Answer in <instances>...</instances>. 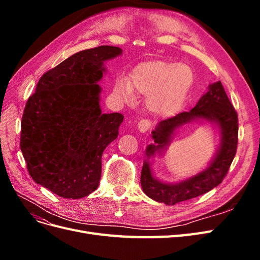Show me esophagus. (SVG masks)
<instances>
[{
	"instance_id": "esophagus-1",
	"label": "esophagus",
	"mask_w": 260,
	"mask_h": 260,
	"mask_svg": "<svg viewBox=\"0 0 260 260\" xmlns=\"http://www.w3.org/2000/svg\"><path fill=\"white\" fill-rule=\"evenodd\" d=\"M138 127V130L141 132V133H145L149 130V128H151V122H149L148 120L146 119H143V120H140L137 124Z\"/></svg>"
}]
</instances>
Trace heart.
Here are the masks:
<instances>
[{
	"instance_id": "b5f03b06",
	"label": "heart",
	"mask_w": 260,
	"mask_h": 260,
	"mask_svg": "<svg viewBox=\"0 0 260 260\" xmlns=\"http://www.w3.org/2000/svg\"><path fill=\"white\" fill-rule=\"evenodd\" d=\"M130 82L125 78L117 81L115 94L123 103L136 99L135 87L147 95L146 106L155 116L169 117L182 107L194 80L192 68L176 61L152 60L132 70Z\"/></svg>"
}]
</instances>
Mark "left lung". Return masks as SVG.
<instances>
[{"label": "left lung", "instance_id": "obj_1", "mask_svg": "<svg viewBox=\"0 0 260 260\" xmlns=\"http://www.w3.org/2000/svg\"><path fill=\"white\" fill-rule=\"evenodd\" d=\"M209 123L218 130L220 143L208 167L198 174L179 183H166L152 172L151 162L155 156L166 152L172 139L180 127L188 123ZM238 114L220 81L208 85V90L190 112L161 120L152 131L153 143L145 149V159L141 172V186L149 199L166 205L198 198L222 182L238 146Z\"/></svg>", "mask_w": 260, "mask_h": 260}]
</instances>
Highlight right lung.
<instances>
[{
    "label": "right lung",
    "instance_id": "right-lung-1",
    "mask_svg": "<svg viewBox=\"0 0 260 260\" xmlns=\"http://www.w3.org/2000/svg\"><path fill=\"white\" fill-rule=\"evenodd\" d=\"M117 46L78 52L45 73L21 120L20 148L36 183L64 199L78 200L98 188L102 155L119 135L123 116L103 114L105 62L120 56Z\"/></svg>",
    "mask_w": 260,
    "mask_h": 260
}]
</instances>
